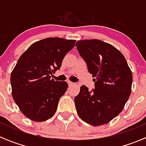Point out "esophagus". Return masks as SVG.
<instances>
[{"label": "esophagus", "instance_id": "1", "mask_svg": "<svg viewBox=\"0 0 146 146\" xmlns=\"http://www.w3.org/2000/svg\"><path fill=\"white\" fill-rule=\"evenodd\" d=\"M67 84H68L69 86H72V85H73V84H74L73 82H70V81H67Z\"/></svg>", "mask_w": 146, "mask_h": 146}]
</instances>
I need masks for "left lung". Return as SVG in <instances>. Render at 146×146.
<instances>
[{
    "label": "left lung",
    "mask_w": 146,
    "mask_h": 146,
    "mask_svg": "<svg viewBox=\"0 0 146 146\" xmlns=\"http://www.w3.org/2000/svg\"><path fill=\"white\" fill-rule=\"evenodd\" d=\"M80 56L95 77V88L82 86L74 98L79 117L92 126L107 124L117 117L130 96L132 73L124 55L116 48L98 39L76 43Z\"/></svg>",
    "instance_id": "1"
}]
</instances>
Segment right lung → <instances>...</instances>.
I'll return each mask as SVG.
<instances>
[{
    "instance_id": "add662e5",
    "label": "right lung",
    "mask_w": 146,
    "mask_h": 146,
    "mask_svg": "<svg viewBox=\"0 0 146 146\" xmlns=\"http://www.w3.org/2000/svg\"><path fill=\"white\" fill-rule=\"evenodd\" d=\"M76 40L46 38L29 47L18 60L10 76L12 94L21 112L30 119L43 121L56 112L60 98L68 87L66 82L51 79Z\"/></svg>"
}]
</instances>
